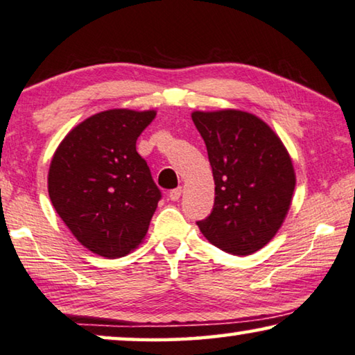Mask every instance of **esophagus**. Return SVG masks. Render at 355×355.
<instances>
[{"mask_svg":"<svg viewBox=\"0 0 355 355\" xmlns=\"http://www.w3.org/2000/svg\"><path fill=\"white\" fill-rule=\"evenodd\" d=\"M181 193H182V189L181 187H176L170 190V193H168V196H170L171 201H178L179 198H181Z\"/></svg>","mask_w":355,"mask_h":355,"instance_id":"esophagus-1","label":"esophagus"}]
</instances>
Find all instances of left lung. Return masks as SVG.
<instances>
[{
  "instance_id": "8db88e82",
  "label": "left lung",
  "mask_w": 355,
  "mask_h": 355,
  "mask_svg": "<svg viewBox=\"0 0 355 355\" xmlns=\"http://www.w3.org/2000/svg\"><path fill=\"white\" fill-rule=\"evenodd\" d=\"M216 184L214 208L196 222L211 244L249 255L279 230L291 206L295 173L275 132L249 112H193Z\"/></svg>"
}]
</instances>
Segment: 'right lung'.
Wrapping results in <instances>:
<instances>
[{
	"instance_id": "right-lung-1",
	"label": "right lung",
	"mask_w": 355,
	"mask_h": 355,
	"mask_svg": "<svg viewBox=\"0 0 355 355\" xmlns=\"http://www.w3.org/2000/svg\"><path fill=\"white\" fill-rule=\"evenodd\" d=\"M154 111L111 109L67 135L49 170V196L78 241L107 259L143 241L162 192L136 139Z\"/></svg>"
}]
</instances>
